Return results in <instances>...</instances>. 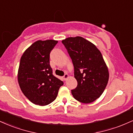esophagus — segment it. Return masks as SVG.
<instances>
[{
    "label": "esophagus",
    "instance_id": "34e87169",
    "mask_svg": "<svg viewBox=\"0 0 133 133\" xmlns=\"http://www.w3.org/2000/svg\"><path fill=\"white\" fill-rule=\"evenodd\" d=\"M68 77H69V75H68V74H64V76H63V78H64V79L65 81L66 80V79H68Z\"/></svg>",
    "mask_w": 133,
    "mask_h": 133
}]
</instances>
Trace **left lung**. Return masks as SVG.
<instances>
[{
    "mask_svg": "<svg viewBox=\"0 0 133 133\" xmlns=\"http://www.w3.org/2000/svg\"><path fill=\"white\" fill-rule=\"evenodd\" d=\"M74 67L77 86L73 97L81 103L94 102L103 94L109 80V71L99 50L92 42L77 36L62 41Z\"/></svg>",
    "mask_w": 133,
    "mask_h": 133,
    "instance_id": "1",
    "label": "left lung"
}]
</instances>
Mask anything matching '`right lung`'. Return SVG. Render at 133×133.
Listing matches in <instances>:
<instances>
[{"label":"right lung","mask_w":133,"mask_h":133,"mask_svg":"<svg viewBox=\"0 0 133 133\" xmlns=\"http://www.w3.org/2000/svg\"><path fill=\"white\" fill-rule=\"evenodd\" d=\"M58 42L37 41L25 50L20 61L18 82L21 91L30 102L45 106L56 99L64 82L52 74L50 52Z\"/></svg>","instance_id":"obj_1"}]
</instances>
